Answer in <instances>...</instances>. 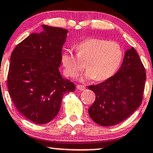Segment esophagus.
Returning a JSON list of instances; mask_svg holds the SVG:
<instances>
[{
    "instance_id": "1",
    "label": "esophagus",
    "mask_w": 153,
    "mask_h": 153,
    "mask_svg": "<svg viewBox=\"0 0 153 153\" xmlns=\"http://www.w3.org/2000/svg\"><path fill=\"white\" fill-rule=\"evenodd\" d=\"M76 88L79 91H84L85 89V87L84 85H77Z\"/></svg>"
}]
</instances>
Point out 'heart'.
Here are the masks:
<instances>
[{
	"label": "heart",
	"instance_id": "heart-1",
	"mask_svg": "<svg viewBox=\"0 0 153 153\" xmlns=\"http://www.w3.org/2000/svg\"><path fill=\"white\" fill-rule=\"evenodd\" d=\"M77 56L88 70L82 75V80L101 81L108 79L120 67L123 59V50L118 43L100 38H88L76 46ZM62 64L65 73L69 77L77 76L83 70V65L66 50L62 55Z\"/></svg>",
	"mask_w": 153,
	"mask_h": 153
}]
</instances>
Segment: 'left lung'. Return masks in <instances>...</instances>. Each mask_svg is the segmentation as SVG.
<instances>
[{
    "instance_id": "obj_1",
    "label": "left lung",
    "mask_w": 153,
    "mask_h": 153,
    "mask_svg": "<svg viewBox=\"0 0 153 153\" xmlns=\"http://www.w3.org/2000/svg\"><path fill=\"white\" fill-rule=\"evenodd\" d=\"M146 80L145 70L137 51L126 50L118 71L97 85L88 86L95 101L88 109L91 118L102 126L116 125L140 106Z\"/></svg>"
}]
</instances>
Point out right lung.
<instances>
[{"mask_svg":"<svg viewBox=\"0 0 153 153\" xmlns=\"http://www.w3.org/2000/svg\"><path fill=\"white\" fill-rule=\"evenodd\" d=\"M43 31L32 33L11 53L8 93L21 114L38 124L57 115L63 95L75 85L60 74L62 49L68 30L43 25Z\"/></svg>","mask_w":153,"mask_h":153,"instance_id":"right-lung-1","label":"right lung"}]
</instances>
